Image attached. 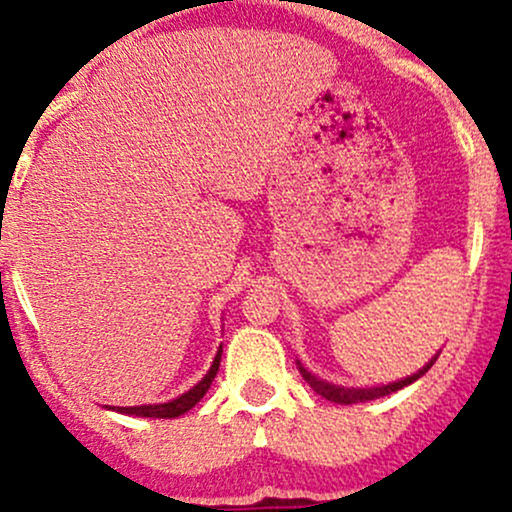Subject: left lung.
<instances>
[{
  "instance_id": "obj_1",
  "label": "left lung",
  "mask_w": 512,
  "mask_h": 512,
  "mask_svg": "<svg viewBox=\"0 0 512 512\" xmlns=\"http://www.w3.org/2000/svg\"><path fill=\"white\" fill-rule=\"evenodd\" d=\"M435 359H437V355L432 357L423 369H418L415 374L406 376V379L393 381V384H386V386H372V389H345V386H335V384H330V381L318 379L316 374L308 372L301 362H296V364H299L301 376L308 381V386H311L313 391L320 393L323 398H328V401L342 403V406H350V403H364V401H374V398H381V396H389V393L403 389V386H408V384H413V381H418L420 376L428 372L432 364H435Z\"/></svg>"
}]
</instances>
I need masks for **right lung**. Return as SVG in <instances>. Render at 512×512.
Segmentation results:
<instances>
[{
  "instance_id": "obj_1",
  "label": "right lung",
  "mask_w": 512,
  "mask_h": 512,
  "mask_svg": "<svg viewBox=\"0 0 512 512\" xmlns=\"http://www.w3.org/2000/svg\"><path fill=\"white\" fill-rule=\"evenodd\" d=\"M221 352L223 347H218L216 357H213V364L211 369L206 372L204 379L199 381V384L192 386L187 393H182L179 398H174V401H167V403H153V406H131V408H111V411L116 413H126V415H138V418H179L182 413L192 411L196 403L204 398V393L209 391L211 381L216 379L218 374V367H221Z\"/></svg>"
}]
</instances>
